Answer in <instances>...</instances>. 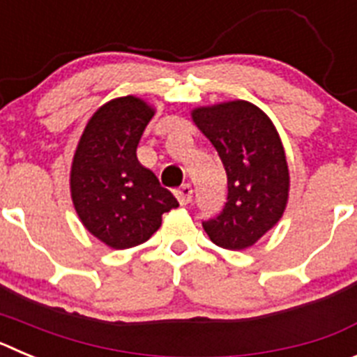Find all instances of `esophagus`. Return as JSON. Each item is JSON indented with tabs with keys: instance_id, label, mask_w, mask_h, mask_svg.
<instances>
[{
	"instance_id": "34e87169",
	"label": "esophagus",
	"mask_w": 357,
	"mask_h": 357,
	"mask_svg": "<svg viewBox=\"0 0 357 357\" xmlns=\"http://www.w3.org/2000/svg\"><path fill=\"white\" fill-rule=\"evenodd\" d=\"M175 197L181 206H188L189 202L193 200V188H191L189 184H182L181 188L175 191Z\"/></svg>"
}]
</instances>
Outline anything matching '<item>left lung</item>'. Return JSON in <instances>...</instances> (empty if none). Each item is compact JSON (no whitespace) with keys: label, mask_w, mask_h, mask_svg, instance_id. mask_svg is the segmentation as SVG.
<instances>
[{"label":"left lung","mask_w":357,"mask_h":357,"mask_svg":"<svg viewBox=\"0 0 357 357\" xmlns=\"http://www.w3.org/2000/svg\"><path fill=\"white\" fill-rule=\"evenodd\" d=\"M191 118L216 148L229 185L225 207L202 222L204 230L227 250L252 247L288 204L289 172L279 134L259 107L243 100L198 107Z\"/></svg>","instance_id":"1"}]
</instances>
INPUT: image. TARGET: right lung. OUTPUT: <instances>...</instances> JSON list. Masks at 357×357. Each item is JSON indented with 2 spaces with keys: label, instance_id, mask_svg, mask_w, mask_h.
Listing matches in <instances>:
<instances>
[{
  "label": "right lung",
  "instance_id": "add662e5",
  "mask_svg": "<svg viewBox=\"0 0 357 357\" xmlns=\"http://www.w3.org/2000/svg\"><path fill=\"white\" fill-rule=\"evenodd\" d=\"M153 118L141 98L110 100L89 119L71 166V198L78 218L110 248L137 247L178 207L168 189L137 160V144Z\"/></svg>",
  "mask_w": 357,
  "mask_h": 357
}]
</instances>
